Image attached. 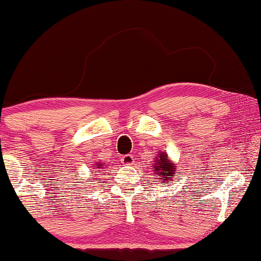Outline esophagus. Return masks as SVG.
<instances>
[{"label": "esophagus", "mask_w": 261, "mask_h": 261, "mask_svg": "<svg viewBox=\"0 0 261 261\" xmlns=\"http://www.w3.org/2000/svg\"><path fill=\"white\" fill-rule=\"evenodd\" d=\"M122 164L127 165V166H130V165H134V158L132 155H124L121 158Z\"/></svg>", "instance_id": "esophagus-1"}]
</instances>
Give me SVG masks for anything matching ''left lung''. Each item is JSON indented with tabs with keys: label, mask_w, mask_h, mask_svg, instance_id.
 <instances>
[{
	"label": "left lung",
	"mask_w": 261,
	"mask_h": 261,
	"mask_svg": "<svg viewBox=\"0 0 261 261\" xmlns=\"http://www.w3.org/2000/svg\"><path fill=\"white\" fill-rule=\"evenodd\" d=\"M151 167L152 174L158 179H161L160 185L170 183L171 180L174 179L173 174L177 172L176 162L171 161V159L168 158L167 152L165 150H161V151L156 154V158L151 164Z\"/></svg>",
	"instance_id": "1"
}]
</instances>
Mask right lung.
<instances>
[{
    "label": "right lung",
    "mask_w": 261,
    "mask_h": 261,
    "mask_svg": "<svg viewBox=\"0 0 261 261\" xmlns=\"http://www.w3.org/2000/svg\"><path fill=\"white\" fill-rule=\"evenodd\" d=\"M90 168H91V172H95V173H100L101 171H105V164H102V162H100V161H96L95 162V164H93L90 166ZM88 182H91V178H89V179H87ZM78 183H83V180H79Z\"/></svg>",
    "instance_id": "1"
}]
</instances>
